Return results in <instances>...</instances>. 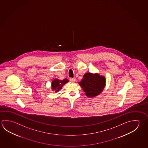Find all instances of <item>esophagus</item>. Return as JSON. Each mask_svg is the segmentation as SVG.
Listing matches in <instances>:
<instances>
[{"mask_svg": "<svg viewBox=\"0 0 148 148\" xmlns=\"http://www.w3.org/2000/svg\"><path fill=\"white\" fill-rule=\"evenodd\" d=\"M70 81H71L72 82H75L76 79H75V78H70Z\"/></svg>", "mask_w": 148, "mask_h": 148, "instance_id": "obj_1", "label": "esophagus"}]
</instances>
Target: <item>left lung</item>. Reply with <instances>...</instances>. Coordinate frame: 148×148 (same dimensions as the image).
<instances>
[{"label":"left lung","instance_id":"obj_1","mask_svg":"<svg viewBox=\"0 0 148 148\" xmlns=\"http://www.w3.org/2000/svg\"><path fill=\"white\" fill-rule=\"evenodd\" d=\"M81 80L79 84L89 98L99 95L103 90L106 85V78L98 74L86 73Z\"/></svg>","mask_w":148,"mask_h":148}]
</instances>
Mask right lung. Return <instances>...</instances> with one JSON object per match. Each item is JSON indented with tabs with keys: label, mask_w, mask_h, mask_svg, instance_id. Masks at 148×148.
<instances>
[{
	"label": "right lung",
	"mask_w": 148,
	"mask_h": 148,
	"mask_svg": "<svg viewBox=\"0 0 148 148\" xmlns=\"http://www.w3.org/2000/svg\"><path fill=\"white\" fill-rule=\"evenodd\" d=\"M68 82L69 80L66 78L62 80H59L58 79L53 80L51 84L52 90H55L56 92H57L62 88L63 85H64L66 83H68Z\"/></svg>",
	"instance_id": "obj_1"
}]
</instances>
